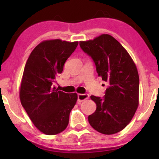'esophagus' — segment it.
I'll return each instance as SVG.
<instances>
[{"instance_id": "obj_1", "label": "esophagus", "mask_w": 159, "mask_h": 159, "mask_svg": "<svg viewBox=\"0 0 159 159\" xmlns=\"http://www.w3.org/2000/svg\"><path fill=\"white\" fill-rule=\"evenodd\" d=\"M89 98L88 94H78L77 95V101L79 102H82L84 100L88 99Z\"/></svg>"}]
</instances>
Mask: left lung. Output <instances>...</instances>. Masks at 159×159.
Returning a JSON list of instances; mask_svg holds the SVG:
<instances>
[{
	"instance_id": "obj_1",
	"label": "left lung",
	"mask_w": 159,
	"mask_h": 159,
	"mask_svg": "<svg viewBox=\"0 0 159 159\" xmlns=\"http://www.w3.org/2000/svg\"><path fill=\"white\" fill-rule=\"evenodd\" d=\"M84 53L94 61L98 77L108 83L103 98L91 95L96 110L88 116L93 129L113 134L127 127L139 104V75L131 56L114 38L103 34L80 41Z\"/></svg>"
}]
</instances>
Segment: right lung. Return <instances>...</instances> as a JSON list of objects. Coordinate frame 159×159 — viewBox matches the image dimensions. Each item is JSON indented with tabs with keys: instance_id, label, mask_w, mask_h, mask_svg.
Returning <instances> with one entry per match:
<instances>
[{
	"instance_id": "right-lung-1",
	"label": "right lung",
	"mask_w": 159,
	"mask_h": 159,
	"mask_svg": "<svg viewBox=\"0 0 159 159\" xmlns=\"http://www.w3.org/2000/svg\"><path fill=\"white\" fill-rule=\"evenodd\" d=\"M78 42L45 40L28 58L21 82V103L34 125L48 135L60 133L69 124L77 93H66L53 85Z\"/></svg>"
}]
</instances>
